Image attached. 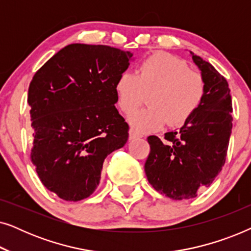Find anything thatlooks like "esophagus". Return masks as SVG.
Returning <instances> with one entry per match:
<instances>
[{
	"mask_svg": "<svg viewBox=\"0 0 251 251\" xmlns=\"http://www.w3.org/2000/svg\"><path fill=\"white\" fill-rule=\"evenodd\" d=\"M139 137H142V135H139V133H137L135 130L133 129H130L129 130V139H136V138H139Z\"/></svg>",
	"mask_w": 251,
	"mask_h": 251,
	"instance_id": "esophagus-1",
	"label": "esophagus"
}]
</instances>
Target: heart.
Instances as JSON below:
<instances>
[{"mask_svg": "<svg viewBox=\"0 0 251 251\" xmlns=\"http://www.w3.org/2000/svg\"><path fill=\"white\" fill-rule=\"evenodd\" d=\"M114 91L119 107L126 114L142 105L144 94L149 92V107L133 113L129 121L137 131L152 132L166 122L176 128L190 121L203 102L205 83L186 61L160 51L144 59L136 74H120Z\"/></svg>", "mask_w": 251, "mask_h": 251, "instance_id": "obj_1", "label": "heart"}]
</instances>
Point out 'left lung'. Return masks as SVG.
Masks as SVG:
<instances>
[{
  "instance_id": "obj_1",
  "label": "left lung",
  "mask_w": 251,
  "mask_h": 251,
  "mask_svg": "<svg viewBox=\"0 0 251 251\" xmlns=\"http://www.w3.org/2000/svg\"><path fill=\"white\" fill-rule=\"evenodd\" d=\"M205 83L203 102L179 131L150 136L145 162L149 183L173 200L195 198L210 186L226 160L232 132V99L226 78L210 63L191 52Z\"/></svg>"
}]
</instances>
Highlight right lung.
Segmentation results:
<instances>
[{"mask_svg":"<svg viewBox=\"0 0 251 251\" xmlns=\"http://www.w3.org/2000/svg\"><path fill=\"white\" fill-rule=\"evenodd\" d=\"M131 57L108 46L73 43L33 76L30 160L44 186L63 200L90 197L106 156L128 140L129 126L114 106V85Z\"/></svg>","mask_w":251,"mask_h":251,"instance_id":"right-lung-1","label":"right lung"}]
</instances>
